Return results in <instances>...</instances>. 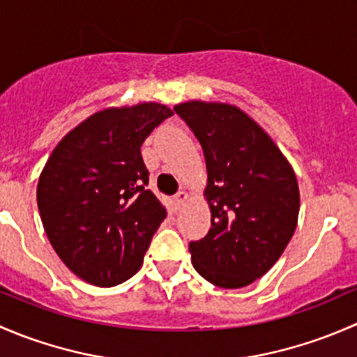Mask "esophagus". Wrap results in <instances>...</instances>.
<instances>
[{
    "mask_svg": "<svg viewBox=\"0 0 357 357\" xmlns=\"http://www.w3.org/2000/svg\"><path fill=\"white\" fill-rule=\"evenodd\" d=\"M186 199H188V193H186V192H178L174 195V202H176V205H178V207H179V205L185 204Z\"/></svg>",
    "mask_w": 357,
    "mask_h": 357,
    "instance_id": "obj_1",
    "label": "esophagus"
}]
</instances>
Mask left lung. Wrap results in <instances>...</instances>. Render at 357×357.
I'll use <instances>...</instances> for the list:
<instances>
[{"label":"left lung","instance_id":"1","mask_svg":"<svg viewBox=\"0 0 357 357\" xmlns=\"http://www.w3.org/2000/svg\"><path fill=\"white\" fill-rule=\"evenodd\" d=\"M200 142L211 229L190 242L193 268L212 285L242 289L273 268L298 218L295 172L268 132L228 103L174 107Z\"/></svg>","mask_w":357,"mask_h":357}]
</instances>
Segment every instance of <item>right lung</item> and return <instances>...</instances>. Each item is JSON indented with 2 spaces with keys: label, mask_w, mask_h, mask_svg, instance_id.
Returning a JSON list of instances; mask_svg holds the SVG:
<instances>
[{
  "label": "right lung",
  "mask_w": 357,
  "mask_h": 357,
  "mask_svg": "<svg viewBox=\"0 0 357 357\" xmlns=\"http://www.w3.org/2000/svg\"><path fill=\"white\" fill-rule=\"evenodd\" d=\"M171 115L160 103L96 112L63 136L39 176L46 236L63 264L91 285L131 278L167 215L146 190L139 149Z\"/></svg>",
  "instance_id": "obj_1"
}]
</instances>
